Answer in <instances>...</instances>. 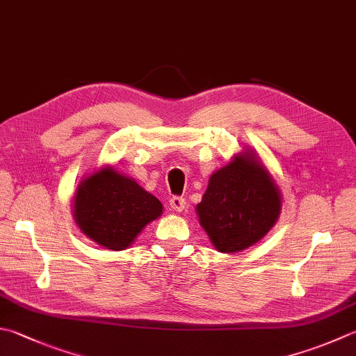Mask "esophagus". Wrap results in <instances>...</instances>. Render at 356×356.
Instances as JSON below:
<instances>
[{
  "label": "esophagus",
  "mask_w": 356,
  "mask_h": 356,
  "mask_svg": "<svg viewBox=\"0 0 356 356\" xmlns=\"http://www.w3.org/2000/svg\"><path fill=\"white\" fill-rule=\"evenodd\" d=\"M186 205V200L180 196H174L170 199V207L172 211H184Z\"/></svg>",
  "instance_id": "34e87169"
}]
</instances>
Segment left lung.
I'll return each mask as SVG.
<instances>
[{"label": "left lung", "instance_id": "left-lung-1", "mask_svg": "<svg viewBox=\"0 0 356 356\" xmlns=\"http://www.w3.org/2000/svg\"><path fill=\"white\" fill-rule=\"evenodd\" d=\"M196 208L213 245L234 253L261 241L275 225L281 196L268 171L245 152L213 174Z\"/></svg>", "mask_w": 356, "mask_h": 356}]
</instances>
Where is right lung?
Listing matches in <instances>:
<instances>
[{
	"mask_svg": "<svg viewBox=\"0 0 356 356\" xmlns=\"http://www.w3.org/2000/svg\"><path fill=\"white\" fill-rule=\"evenodd\" d=\"M157 197L129 177L104 168L83 180L74 199V218L88 238L109 250L129 247L146 224L162 214Z\"/></svg>",
	"mask_w": 356,
	"mask_h": 356,
	"instance_id": "right-lung-1",
	"label": "right lung"
}]
</instances>
